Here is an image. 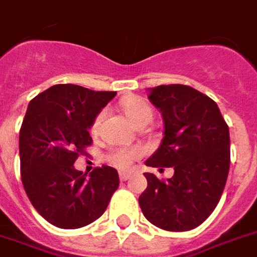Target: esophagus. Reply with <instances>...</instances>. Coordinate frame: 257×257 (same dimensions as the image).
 I'll use <instances>...</instances> for the list:
<instances>
[{
  "label": "esophagus",
  "instance_id": "1",
  "mask_svg": "<svg viewBox=\"0 0 257 257\" xmlns=\"http://www.w3.org/2000/svg\"><path fill=\"white\" fill-rule=\"evenodd\" d=\"M131 178V173H126V172H119V180H128Z\"/></svg>",
  "mask_w": 257,
  "mask_h": 257
}]
</instances>
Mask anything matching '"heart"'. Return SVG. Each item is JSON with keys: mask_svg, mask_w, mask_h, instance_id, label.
Returning <instances> with one entry per match:
<instances>
[{"mask_svg": "<svg viewBox=\"0 0 257 257\" xmlns=\"http://www.w3.org/2000/svg\"><path fill=\"white\" fill-rule=\"evenodd\" d=\"M121 107L125 115L129 118V121L139 126V125H147L153 119V108L150 104L142 99L139 96H128L121 100ZM101 114L96 117L95 122L92 125V131H96L100 123ZM140 156V151L136 149H123V147H115L107 154V161L111 164L112 167L118 169H128L131 164L136 157Z\"/></svg>", "mask_w": 257, "mask_h": 257, "instance_id": "b5f03b06", "label": "heart"}]
</instances>
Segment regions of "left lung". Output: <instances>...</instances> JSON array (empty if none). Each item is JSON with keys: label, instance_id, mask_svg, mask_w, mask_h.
Here are the masks:
<instances>
[{"label": "left lung", "instance_id": "obj_1", "mask_svg": "<svg viewBox=\"0 0 257 257\" xmlns=\"http://www.w3.org/2000/svg\"><path fill=\"white\" fill-rule=\"evenodd\" d=\"M161 111L164 138L146 161L151 168H173L160 180L145 173L147 189L139 197L146 219L168 231H189L213 212L230 168V134L215 101L187 85L149 88Z\"/></svg>", "mask_w": 257, "mask_h": 257}]
</instances>
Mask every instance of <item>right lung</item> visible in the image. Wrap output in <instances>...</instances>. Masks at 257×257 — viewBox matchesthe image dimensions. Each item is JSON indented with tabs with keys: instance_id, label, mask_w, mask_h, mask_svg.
<instances>
[{
	"instance_id": "obj_1",
	"label": "right lung",
	"mask_w": 257,
	"mask_h": 257,
	"mask_svg": "<svg viewBox=\"0 0 257 257\" xmlns=\"http://www.w3.org/2000/svg\"><path fill=\"white\" fill-rule=\"evenodd\" d=\"M117 92L53 85L29 103L19 134L22 182L37 212L59 228L99 219L118 189V172L101 165L77 171L74 162L92 143L90 126Z\"/></svg>"
}]
</instances>
